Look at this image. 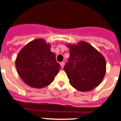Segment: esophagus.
<instances>
[{"label":"esophagus","instance_id":"esophagus-1","mask_svg":"<svg viewBox=\"0 0 121 121\" xmlns=\"http://www.w3.org/2000/svg\"><path fill=\"white\" fill-rule=\"evenodd\" d=\"M60 65L61 68H63L64 67V62H62L60 63Z\"/></svg>","mask_w":121,"mask_h":121}]
</instances>
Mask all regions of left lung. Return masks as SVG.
<instances>
[{
  "instance_id": "obj_1",
  "label": "left lung",
  "mask_w": 121,
  "mask_h": 121,
  "mask_svg": "<svg viewBox=\"0 0 121 121\" xmlns=\"http://www.w3.org/2000/svg\"><path fill=\"white\" fill-rule=\"evenodd\" d=\"M70 56L65 65L69 82L77 90L94 89L103 79L106 73L105 59L99 52L86 42L67 44Z\"/></svg>"
}]
</instances>
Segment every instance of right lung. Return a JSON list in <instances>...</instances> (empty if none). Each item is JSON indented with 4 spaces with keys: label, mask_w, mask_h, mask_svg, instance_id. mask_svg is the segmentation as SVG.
<instances>
[{
    "label": "right lung",
    "mask_w": 121,
    "mask_h": 121,
    "mask_svg": "<svg viewBox=\"0 0 121 121\" xmlns=\"http://www.w3.org/2000/svg\"><path fill=\"white\" fill-rule=\"evenodd\" d=\"M15 65L24 82L36 88L49 85L61 69L50 44L43 39L27 44L18 54Z\"/></svg>",
    "instance_id": "right-lung-1"
}]
</instances>
